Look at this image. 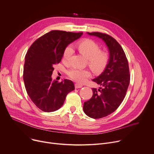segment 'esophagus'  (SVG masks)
<instances>
[{
  "mask_svg": "<svg viewBox=\"0 0 154 154\" xmlns=\"http://www.w3.org/2000/svg\"><path fill=\"white\" fill-rule=\"evenodd\" d=\"M75 88L76 89H78V88H82L83 87V86L82 85H79V84H75Z\"/></svg>",
  "mask_w": 154,
  "mask_h": 154,
  "instance_id": "1",
  "label": "esophagus"
}]
</instances>
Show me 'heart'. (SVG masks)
Segmentation results:
<instances>
[{
	"label": "heart",
	"mask_w": 154,
	"mask_h": 154,
	"mask_svg": "<svg viewBox=\"0 0 154 154\" xmlns=\"http://www.w3.org/2000/svg\"><path fill=\"white\" fill-rule=\"evenodd\" d=\"M78 48L79 52L88 60V65L93 71L100 73L104 70L108 61V56L106 53L99 51L100 50L96 43L91 40L86 39L79 43ZM73 51L71 45L68 46L63 53L64 59L68 60ZM68 75L76 82L83 83L91 76V73L88 69L71 68L68 71Z\"/></svg>",
	"instance_id": "obj_1"
}]
</instances>
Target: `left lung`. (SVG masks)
<instances>
[{"label": "left lung", "instance_id": "8db88e82", "mask_svg": "<svg viewBox=\"0 0 154 154\" xmlns=\"http://www.w3.org/2000/svg\"><path fill=\"white\" fill-rule=\"evenodd\" d=\"M87 34L101 39L109 54L104 71L93 79L101 87L93 88L92 97L83 105L88 116L99 119L114 112L124 100L130 83L129 64L123 49L114 38L99 32Z\"/></svg>", "mask_w": 154, "mask_h": 154}]
</instances>
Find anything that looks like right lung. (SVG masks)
Segmentation results:
<instances>
[{"instance_id":"right-lung-1","label":"right lung","mask_w":154,"mask_h":154,"mask_svg":"<svg viewBox=\"0 0 154 154\" xmlns=\"http://www.w3.org/2000/svg\"><path fill=\"white\" fill-rule=\"evenodd\" d=\"M83 33L52 30L36 40L27 51L23 81L32 102L44 112L55 111L63 106L66 95L75 89L71 81L52 80L53 66L59 63L65 48Z\"/></svg>"}]
</instances>
